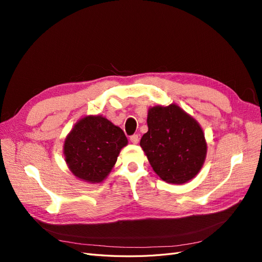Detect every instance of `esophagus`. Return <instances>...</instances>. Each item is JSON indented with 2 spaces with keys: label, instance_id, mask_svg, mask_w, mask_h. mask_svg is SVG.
Instances as JSON below:
<instances>
[{
  "label": "esophagus",
  "instance_id": "34e87169",
  "mask_svg": "<svg viewBox=\"0 0 262 262\" xmlns=\"http://www.w3.org/2000/svg\"><path fill=\"white\" fill-rule=\"evenodd\" d=\"M139 136H138V134H133V136H131L130 137V141L132 142V143L133 144H138L139 143Z\"/></svg>",
  "mask_w": 262,
  "mask_h": 262
}]
</instances>
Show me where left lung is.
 Instances as JSON below:
<instances>
[{
    "label": "left lung",
    "instance_id": "left-lung-1",
    "mask_svg": "<svg viewBox=\"0 0 262 262\" xmlns=\"http://www.w3.org/2000/svg\"><path fill=\"white\" fill-rule=\"evenodd\" d=\"M147 126L140 145L161 179L180 185L194 178L207 156V142L196 120L171 104L149 108Z\"/></svg>",
    "mask_w": 262,
    "mask_h": 262
}]
</instances>
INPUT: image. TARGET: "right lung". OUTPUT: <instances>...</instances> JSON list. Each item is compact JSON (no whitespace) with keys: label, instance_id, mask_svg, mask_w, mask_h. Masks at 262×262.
<instances>
[{"label":"right lung","instance_id":"add662e5","mask_svg":"<svg viewBox=\"0 0 262 262\" xmlns=\"http://www.w3.org/2000/svg\"><path fill=\"white\" fill-rule=\"evenodd\" d=\"M128 144L124 132L102 116L78 120L64 141V157L73 175L86 182L104 180Z\"/></svg>","mask_w":262,"mask_h":262}]
</instances>
